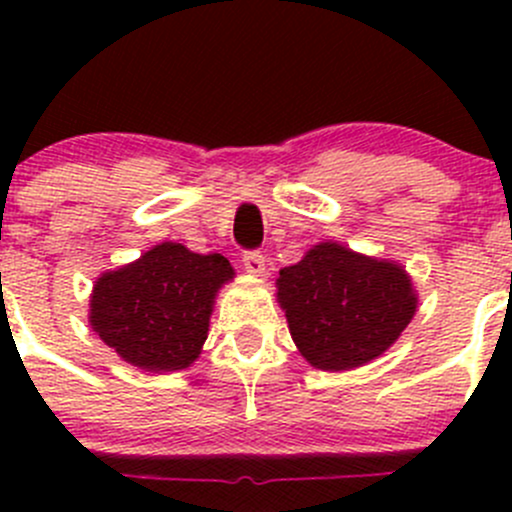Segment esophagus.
Returning a JSON list of instances; mask_svg holds the SVG:
<instances>
[{"mask_svg": "<svg viewBox=\"0 0 512 512\" xmlns=\"http://www.w3.org/2000/svg\"><path fill=\"white\" fill-rule=\"evenodd\" d=\"M242 265L252 275H262L265 272V255L260 250H245L242 252Z\"/></svg>", "mask_w": 512, "mask_h": 512, "instance_id": "obj_1", "label": "esophagus"}]
</instances>
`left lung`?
<instances>
[{
	"label": "left lung",
	"mask_w": 512,
	"mask_h": 512,
	"mask_svg": "<svg viewBox=\"0 0 512 512\" xmlns=\"http://www.w3.org/2000/svg\"><path fill=\"white\" fill-rule=\"evenodd\" d=\"M277 297L289 334L312 366L344 371L384 354L416 312V294L394 262L322 242L285 267Z\"/></svg>",
	"instance_id": "8db88e82"
}]
</instances>
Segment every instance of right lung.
Listing matches in <instances>:
<instances>
[{"label": "right lung", "instance_id": "add662e5", "mask_svg": "<svg viewBox=\"0 0 512 512\" xmlns=\"http://www.w3.org/2000/svg\"><path fill=\"white\" fill-rule=\"evenodd\" d=\"M232 277L223 255L163 242L133 265L98 277L91 327L103 342L148 371H178L198 359L213 297Z\"/></svg>", "mask_w": 512, "mask_h": 512}]
</instances>
